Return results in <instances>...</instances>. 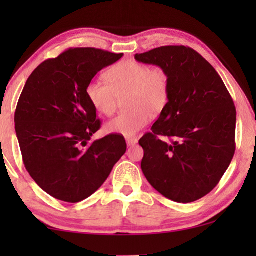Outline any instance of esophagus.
Segmentation results:
<instances>
[{"mask_svg":"<svg viewBox=\"0 0 256 256\" xmlns=\"http://www.w3.org/2000/svg\"><path fill=\"white\" fill-rule=\"evenodd\" d=\"M126 141H127L128 146H134V144H136V143H138V138H128L127 140H126Z\"/></svg>","mask_w":256,"mask_h":256,"instance_id":"1","label":"esophagus"}]
</instances>
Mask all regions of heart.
<instances>
[{
  "label": "heart",
  "mask_w": 256,
  "mask_h": 256,
  "mask_svg": "<svg viewBox=\"0 0 256 256\" xmlns=\"http://www.w3.org/2000/svg\"><path fill=\"white\" fill-rule=\"evenodd\" d=\"M108 84L93 79L86 86L88 102L99 114L110 116L124 96L121 112L106 124L107 132L135 136L150 122L152 115L162 113L169 102L170 76L166 68L134 60L118 62L106 72Z\"/></svg>",
  "instance_id": "heart-1"
}]
</instances>
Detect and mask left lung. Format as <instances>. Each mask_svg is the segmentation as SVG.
Wrapping results in <instances>:
<instances>
[{"mask_svg": "<svg viewBox=\"0 0 256 256\" xmlns=\"http://www.w3.org/2000/svg\"><path fill=\"white\" fill-rule=\"evenodd\" d=\"M135 59L170 76L169 102L138 142L143 174L170 200H198L218 185L236 152L232 96L213 66L188 46H160Z\"/></svg>", "mask_w": 256, "mask_h": 256, "instance_id": "1", "label": "left lung"}]
</instances>
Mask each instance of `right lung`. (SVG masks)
I'll use <instances>...</instances> for the list:
<instances>
[{"instance_id":"1","label":"right lung","mask_w":256,"mask_h":256,"mask_svg":"<svg viewBox=\"0 0 256 256\" xmlns=\"http://www.w3.org/2000/svg\"><path fill=\"white\" fill-rule=\"evenodd\" d=\"M122 56L68 48L42 62L26 80L15 112L16 135L26 171L56 199L88 198L127 150L121 135L90 140L101 121L86 96L87 84Z\"/></svg>"}]
</instances>
